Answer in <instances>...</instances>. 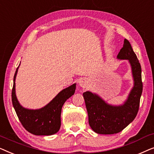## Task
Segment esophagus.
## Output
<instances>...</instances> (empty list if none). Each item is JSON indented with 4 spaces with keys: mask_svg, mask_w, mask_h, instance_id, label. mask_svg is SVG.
<instances>
[{
    "mask_svg": "<svg viewBox=\"0 0 154 154\" xmlns=\"http://www.w3.org/2000/svg\"><path fill=\"white\" fill-rule=\"evenodd\" d=\"M79 84L81 88H88V85H89V81H88V79H86V78H82V79L79 80Z\"/></svg>",
    "mask_w": 154,
    "mask_h": 154,
    "instance_id": "obj_1",
    "label": "esophagus"
}]
</instances>
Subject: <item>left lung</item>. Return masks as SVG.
Here are the masks:
<instances>
[{
	"label": "left lung",
	"mask_w": 154,
	"mask_h": 154,
	"mask_svg": "<svg viewBox=\"0 0 154 154\" xmlns=\"http://www.w3.org/2000/svg\"><path fill=\"white\" fill-rule=\"evenodd\" d=\"M119 60H127L131 66L134 85L123 104L112 105L97 94L90 91L83 94L90 128L97 134H112L122 131L133 121L137 114L142 93V69L130 42L124 40L123 47L117 55Z\"/></svg>",
	"instance_id": "1"
}]
</instances>
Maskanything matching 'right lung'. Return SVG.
Returning a JSON list of instances; mask_svg holds the SVG:
<instances>
[{
  "label": "right lung",
  "instance_id": "right-lung-1",
  "mask_svg": "<svg viewBox=\"0 0 154 154\" xmlns=\"http://www.w3.org/2000/svg\"><path fill=\"white\" fill-rule=\"evenodd\" d=\"M19 66L14 75L12 102L19 120L25 129L35 135H52L60 130L61 112L64 102L75 93L76 83L62 90L45 106L29 109L20 104L15 93V79Z\"/></svg>",
  "mask_w": 154,
  "mask_h": 154
}]
</instances>
